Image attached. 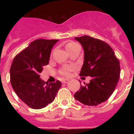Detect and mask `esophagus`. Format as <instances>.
I'll list each match as a JSON object with an SVG mask.
<instances>
[{"label": "esophagus", "mask_w": 134, "mask_h": 134, "mask_svg": "<svg viewBox=\"0 0 134 134\" xmlns=\"http://www.w3.org/2000/svg\"><path fill=\"white\" fill-rule=\"evenodd\" d=\"M69 81L70 80H68V79H64V80H62V83H68Z\"/></svg>", "instance_id": "34e87169"}]
</instances>
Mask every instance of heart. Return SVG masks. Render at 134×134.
<instances>
[{
    "instance_id": "1",
    "label": "heart",
    "mask_w": 134,
    "mask_h": 134,
    "mask_svg": "<svg viewBox=\"0 0 134 134\" xmlns=\"http://www.w3.org/2000/svg\"><path fill=\"white\" fill-rule=\"evenodd\" d=\"M78 46V44L75 42H73V41H70V42H68L67 44L66 45V48L67 49V51H69L70 49H72V48H74L75 46ZM72 70V67H70V66H68V67H64V68H62L60 70V72L64 76H68L70 75V71Z\"/></svg>"
}]
</instances>
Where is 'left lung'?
Listing matches in <instances>:
<instances>
[{"instance_id": "obj_1", "label": "left lung", "mask_w": 134, "mask_h": 134, "mask_svg": "<svg viewBox=\"0 0 134 134\" xmlns=\"http://www.w3.org/2000/svg\"><path fill=\"white\" fill-rule=\"evenodd\" d=\"M84 49V62L80 75L91 76L90 82L82 86L74 97L81 103L97 106L113 93L119 81V62L109 45L88 35L75 37Z\"/></svg>"}]
</instances>
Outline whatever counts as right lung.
Listing matches in <instances>:
<instances>
[{
    "mask_svg": "<svg viewBox=\"0 0 134 134\" xmlns=\"http://www.w3.org/2000/svg\"><path fill=\"white\" fill-rule=\"evenodd\" d=\"M58 40L40 39L13 59L10 69V83L19 99L29 107L40 109L53 102L62 84L45 82L40 79L43 66L49 63L51 50Z\"/></svg>",
    "mask_w": 134,
    "mask_h": 134,
    "instance_id": "1",
    "label": "right lung"
}]
</instances>
